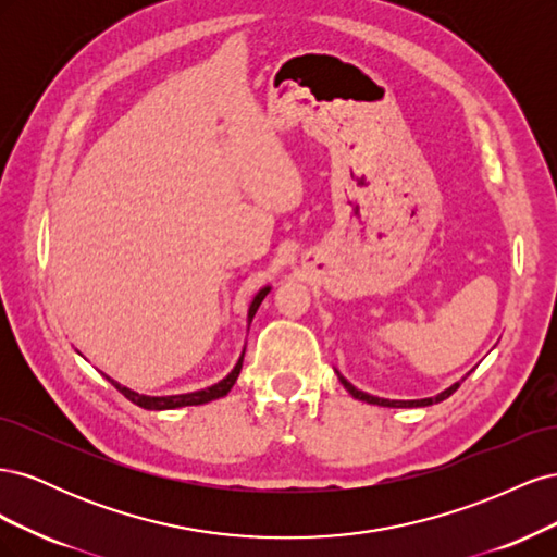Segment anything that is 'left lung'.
<instances>
[{
  "label": "left lung",
  "mask_w": 557,
  "mask_h": 557,
  "mask_svg": "<svg viewBox=\"0 0 557 557\" xmlns=\"http://www.w3.org/2000/svg\"><path fill=\"white\" fill-rule=\"evenodd\" d=\"M336 376H339V381H342V385L346 387V391L356 397V399H360V401H367V404H379V407H393V409H413V407H430V404H436V401H444L446 397H450L455 391H458L460 387V381L458 383H453L450 387H446L444 393H440L436 397H428V399H409V401H399V399H383V397H374V395H367V393H362V391H358L356 385H350L339 372H336ZM467 379V376H465ZM462 379V381H465Z\"/></svg>",
  "instance_id": "8db88e82"
}]
</instances>
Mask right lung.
I'll use <instances>...</instances> for the list:
<instances>
[{
  "mask_svg": "<svg viewBox=\"0 0 557 557\" xmlns=\"http://www.w3.org/2000/svg\"><path fill=\"white\" fill-rule=\"evenodd\" d=\"M267 293H269V288H262L256 297H252V301H250V309H248V323L252 320V315H256V311H258V307L262 305V299L267 297ZM242 362H244V352H242L239 362L234 364V369H232V372H230L223 381H218V383H215V385H211V387H205V391L188 393V395L148 397V395H139V393L129 391V387H125V385H121V383H115V381H113V379H109V376H107V379L115 385V391H117V393H123L129 401L137 404V407L148 409V411H164V409H178V407H197V404H207V401H213V399H218V397H225V395L232 391V385L237 383V379H239Z\"/></svg>",
  "mask_w": 557,
  "mask_h": 557,
  "instance_id": "1",
  "label": "right lung"
}]
</instances>
